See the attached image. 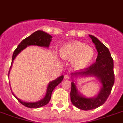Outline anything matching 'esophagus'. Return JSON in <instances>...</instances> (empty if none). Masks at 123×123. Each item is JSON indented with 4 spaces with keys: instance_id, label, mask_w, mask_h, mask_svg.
<instances>
[{
    "instance_id": "34e87169",
    "label": "esophagus",
    "mask_w": 123,
    "mask_h": 123,
    "mask_svg": "<svg viewBox=\"0 0 123 123\" xmlns=\"http://www.w3.org/2000/svg\"><path fill=\"white\" fill-rule=\"evenodd\" d=\"M64 78H65L66 80H68L70 78V76L68 75H65V76H64Z\"/></svg>"
}]
</instances>
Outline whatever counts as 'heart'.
Here are the masks:
<instances>
[{
    "label": "heart",
    "mask_w": 123,
    "mask_h": 123,
    "mask_svg": "<svg viewBox=\"0 0 123 123\" xmlns=\"http://www.w3.org/2000/svg\"><path fill=\"white\" fill-rule=\"evenodd\" d=\"M62 59L71 61V65L76 70H82L88 67L93 62L95 51L86 43L74 41L64 44L59 51Z\"/></svg>",
    "instance_id": "heart-1"
}]
</instances>
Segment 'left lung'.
<instances>
[{
  "label": "left lung",
  "mask_w": 123,
  "mask_h": 123,
  "mask_svg": "<svg viewBox=\"0 0 123 123\" xmlns=\"http://www.w3.org/2000/svg\"><path fill=\"white\" fill-rule=\"evenodd\" d=\"M95 44L98 51L96 62L85 70L71 74L70 99L77 108L82 110H91L102 105L108 98L115 82L113 72V60L108 48L103 45L95 36L89 35ZM93 76L96 77L101 83L102 87L99 93L95 97L87 98L84 96L77 90L74 78Z\"/></svg>",
  "instance_id": "8db88e82"
}]
</instances>
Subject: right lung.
Here are the masks:
<instances>
[{"label": "right lung", "instance_id": "add662e5", "mask_svg": "<svg viewBox=\"0 0 123 123\" xmlns=\"http://www.w3.org/2000/svg\"><path fill=\"white\" fill-rule=\"evenodd\" d=\"M51 40H52V36L48 34L47 33L45 32V31H43L42 30L36 31L34 33H33L32 34L30 35L29 37H26L24 39H23L22 41V42L19 44V45L18 46L17 48L16 49V50L13 53L12 63H11V66H10L9 72H8V76H9L10 71L11 67H12V64H13L14 60L21 51H22L28 46L31 45L38 46V47H47L48 48V47H49V45H50ZM63 78H64V76L62 75L61 76H59V78H57L56 80H53L52 82L49 83L45 97L42 99L38 101H36V102L24 101L20 99L19 98H18L14 94V93L12 92V93H13V95H14L15 98L17 99V100H18V101L20 103H21L25 107H29V108H39V107L45 105L49 102V101H50L51 98V94H52L53 91L62 81Z\"/></svg>", "mask_w": 123, "mask_h": 123}]
</instances>
